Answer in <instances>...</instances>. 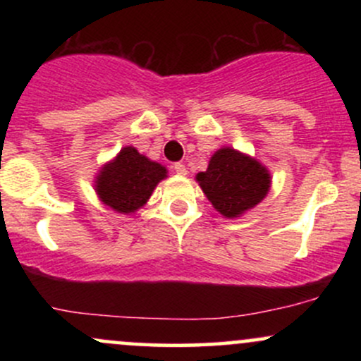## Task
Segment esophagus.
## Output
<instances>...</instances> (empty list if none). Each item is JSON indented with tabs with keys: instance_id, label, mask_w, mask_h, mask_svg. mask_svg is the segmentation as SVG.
<instances>
[{
	"instance_id": "1",
	"label": "esophagus",
	"mask_w": 361,
	"mask_h": 361,
	"mask_svg": "<svg viewBox=\"0 0 361 361\" xmlns=\"http://www.w3.org/2000/svg\"><path fill=\"white\" fill-rule=\"evenodd\" d=\"M173 168H175V171H176L178 175H180V176H186V175H188V171H186V166H185V164L176 163L175 166H173Z\"/></svg>"
}]
</instances>
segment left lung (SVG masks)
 I'll return each instance as SVG.
<instances>
[{"label": "left lung", "mask_w": 361, "mask_h": 361, "mask_svg": "<svg viewBox=\"0 0 361 361\" xmlns=\"http://www.w3.org/2000/svg\"><path fill=\"white\" fill-rule=\"evenodd\" d=\"M195 180L222 217L238 219L255 209L270 192L271 175L256 157L224 146L214 152Z\"/></svg>", "instance_id": "left-lung-1"}]
</instances>
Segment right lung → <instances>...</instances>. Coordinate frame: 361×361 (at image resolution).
Instances as JSON below:
<instances>
[{"instance_id": "obj_1", "label": "right lung", "mask_w": 361, "mask_h": 361, "mask_svg": "<svg viewBox=\"0 0 361 361\" xmlns=\"http://www.w3.org/2000/svg\"><path fill=\"white\" fill-rule=\"evenodd\" d=\"M164 178H168L166 166L140 154L134 146H126L97 173L94 192L111 210L130 215L147 204Z\"/></svg>"}]
</instances>
